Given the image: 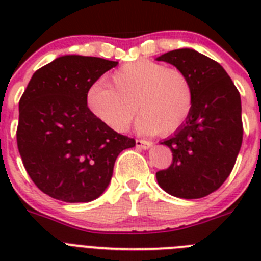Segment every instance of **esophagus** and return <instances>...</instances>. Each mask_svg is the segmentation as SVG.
<instances>
[{
	"mask_svg": "<svg viewBox=\"0 0 261 261\" xmlns=\"http://www.w3.org/2000/svg\"><path fill=\"white\" fill-rule=\"evenodd\" d=\"M136 146L140 147V149H149L151 146V142L147 141V140H140V138H137L136 140Z\"/></svg>",
	"mask_w": 261,
	"mask_h": 261,
	"instance_id": "esophagus-1",
	"label": "esophagus"
}]
</instances>
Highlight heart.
I'll return each instance as SVG.
<instances>
[{"label":"heart","instance_id":"heart-1","mask_svg":"<svg viewBox=\"0 0 261 261\" xmlns=\"http://www.w3.org/2000/svg\"><path fill=\"white\" fill-rule=\"evenodd\" d=\"M114 89L95 84L87 94L90 110L102 123L124 132L136 115L144 133L170 135L184 124L193 107V86L181 69L162 62L138 60L125 64L111 75Z\"/></svg>","mask_w":261,"mask_h":261}]
</instances>
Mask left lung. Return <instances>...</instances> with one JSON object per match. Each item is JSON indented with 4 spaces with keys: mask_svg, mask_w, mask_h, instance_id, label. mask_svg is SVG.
Wrapping results in <instances>:
<instances>
[{
    "mask_svg": "<svg viewBox=\"0 0 261 261\" xmlns=\"http://www.w3.org/2000/svg\"><path fill=\"white\" fill-rule=\"evenodd\" d=\"M191 78L193 107L186 123L162 142L172 162L156 172L167 193L200 199L217 191L231 174L243 140L241 95L225 69L190 48L158 57Z\"/></svg>",
    "mask_w": 261,
    "mask_h": 261,
    "instance_id": "8db88e82",
    "label": "left lung"
}]
</instances>
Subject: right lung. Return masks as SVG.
Wrapping results in <instances>:
<instances>
[{
    "mask_svg": "<svg viewBox=\"0 0 261 261\" xmlns=\"http://www.w3.org/2000/svg\"><path fill=\"white\" fill-rule=\"evenodd\" d=\"M116 65L99 57H59L34 73L20 98L18 150L31 180L53 199H98L117 155L136 145L87 107L90 87Z\"/></svg>",
    "mask_w": 261,
    "mask_h": 261,
    "instance_id": "right-lung-1",
    "label": "right lung"
}]
</instances>
